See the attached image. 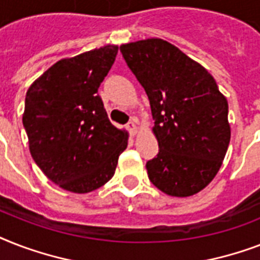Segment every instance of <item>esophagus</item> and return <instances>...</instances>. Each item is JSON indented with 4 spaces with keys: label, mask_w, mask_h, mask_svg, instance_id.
<instances>
[{
    "label": "esophagus",
    "mask_w": 260,
    "mask_h": 260,
    "mask_svg": "<svg viewBox=\"0 0 260 260\" xmlns=\"http://www.w3.org/2000/svg\"><path fill=\"white\" fill-rule=\"evenodd\" d=\"M126 129L129 131L131 135L136 134V132H138V126H136V121H135V120H132V121L128 122V124H126Z\"/></svg>",
    "instance_id": "34e87169"
}]
</instances>
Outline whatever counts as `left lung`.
<instances>
[{"label":"left lung","mask_w":260,"mask_h":260,"mask_svg":"<svg viewBox=\"0 0 260 260\" xmlns=\"http://www.w3.org/2000/svg\"><path fill=\"white\" fill-rule=\"evenodd\" d=\"M144 87L155 120L159 152L146 165L152 185L173 197H189L210 183L231 140L228 102L214 78L162 39L120 47Z\"/></svg>","instance_id":"8db88e82"}]
</instances>
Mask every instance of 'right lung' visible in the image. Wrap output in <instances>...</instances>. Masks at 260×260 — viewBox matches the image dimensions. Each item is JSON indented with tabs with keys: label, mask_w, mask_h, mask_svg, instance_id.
<instances>
[{
	"label": "right lung",
	"mask_w": 260,
	"mask_h": 260,
	"mask_svg": "<svg viewBox=\"0 0 260 260\" xmlns=\"http://www.w3.org/2000/svg\"><path fill=\"white\" fill-rule=\"evenodd\" d=\"M117 51L109 44L62 59L26 91L22 125L30 155L67 191L89 193L105 185L128 146V134L109 121L98 95Z\"/></svg>",
	"instance_id": "add662e5"
}]
</instances>
